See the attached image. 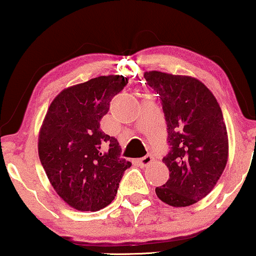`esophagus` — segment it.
<instances>
[{"mask_svg": "<svg viewBox=\"0 0 256 256\" xmlns=\"http://www.w3.org/2000/svg\"><path fill=\"white\" fill-rule=\"evenodd\" d=\"M152 160H154V158H152V155H146L144 157H142V158H140L138 163L141 164L142 166H149V164L152 163Z\"/></svg>", "mask_w": 256, "mask_h": 256, "instance_id": "1", "label": "esophagus"}]
</instances>
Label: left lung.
Here are the masks:
<instances>
[{
  "mask_svg": "<svg viewBox=\"0 0 256 256\" xmlns=\"http://www.w3.org/2000/svg\"><path fill=\"white\" fill-rule=\"evenodd\" d=\"M162 100L170 152L163 158L170 178L155 188L174 208L194 205L216 186L228 160V136L213 93L190 76L144 72Z\"/></svg>",
  "mask_w": 256,
  "mask_h": 256,
  "instance_id": "1",
  "label": "left lung"
}]
</instances>
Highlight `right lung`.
Wrapping results in <instances>:
<instances>
[{
	"mask_svg": "<svg viewBox=\"0 0 256 256\" xmlns=\"http://www.w3.org/2000/svg\"><path fill=\"white\" fill-rule=\"evenodd\" d=\"M128 76H101L62 90L38 135V155L57 194L76 211L96 212L114 200L124 172L118 140L100 129L112 98Z\"/></svg>",
	"mask_w": 256,
	"mask_h": 256,
	"instance_id": "1",
	"label": "right lung"
}]
</instances>
